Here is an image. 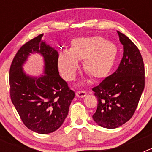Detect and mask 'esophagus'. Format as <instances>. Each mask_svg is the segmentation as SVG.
<instances>
[{"instance_id": "esophagus-1", "label": "esophagus", "mask_w": 152, "mask_h": 152, "mask_svg": "<svg viewBox=\"0 0 152 152\" xmlns=\"http://www.w3.org/2000/svg\"><path fill=\"white\" fill-rule=\"evenodd\" d=\"M86 95H87V93H86L85 91H77V92H76V96H78V97H81V98L84 97Z\"/></svg>"}]
</instances>
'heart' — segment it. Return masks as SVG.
<instances>
[{"instance_id":"b5f03b06","label":"heart","mask_w":152,"mask_h":152,"mask_svg":"<svg viewBox=\"0 0 152 152\" xmlns=\"http://www.w3.org/2000/svg\"><path fill=\"white\" fill-rule=\"evenodd\" d=\"M117 46L100 36L77 38L72 41L69 50L59 52L58 68L67 80L75 79L78 69V61H83V68L93 78H104L110 74L116 62Z\"/></svg>"}]
</instances>
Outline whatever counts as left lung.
<instances>
[{"label":"left lung","instance_id":"8db88e82","mask_svg":"<svg viewBox=\"0 0 152 152\" xmlns=\"http://www.w3.org/2000/svg\"><path fill=\"white\" fill-rule=\"evenodd\" d=\"M123 56L116 72L93 88L97 109L93 119L100 126L116 129L133 116L145 88V67L136 45L117 31Z\"/></svg>","mask_w":152,"mask_h":152}]
</instances>
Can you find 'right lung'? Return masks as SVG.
Returning a JSON list of instances; mask_svg holds the SVG:
<instances>
[{
    "instance_id": "right-lung-1",
    "label": "right lung",
    "mask_w": 152,
    "mask_h": 152,
    "mask_svg": "<svg viewBox=\"0 0 152 152\" xmlns=\"http://www.w3.org/2000/svg\"><path fill=\"white\" fill-rule=\"evenodd\" d=\"M40 34L19 49L10 68V93L13 104L24 125L39 134L53 132L64 123L75 92L59 75L57 51ZM44 58V75L34 77L22 66L31 54Z\"/></svg>"
}]
</instances>
